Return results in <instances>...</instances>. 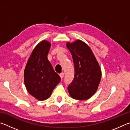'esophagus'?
<instances>
[{"instance_id": "1", "label": "esophagus", "mask_w": 130, "mask_h": 130, "mask_svg": "<svg viewBox=\"0 0 130 130\" xmlns=\"http://www.w3.org/2000/svg\"><path fill=\"white\" fill-rule=\"evenodd\" d=\"M60 77H61V78H62L63 77V76H64V73H60Z\"/></svg>"}]
</instances>
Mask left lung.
I'll use <instances>...</instances> for the list:
<instances>
[{
  "mask_svg": "<svg viewBox=\"0 0 130 130\" xmlns=\"http://www.w3.org/2000/svg\"><path fill=\"white\" fill-rule=\"evenodd\" d=\"M67 47L71 53L74 65L73 80L68 87L74 99L87 100L95 93L102 78V71L91 48L81 40Z\"/></svg>",
  "mask_w": 130,
  "mask_h": 130,
  "instance_id": "8db88e82",
  "label": "left lung"
}]
</instances>
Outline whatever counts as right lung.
Masks as SVG:
<instances>
[{
	"label": "right lung",
	"mask_w": 130,
	"mask_h": 130,
	"mask_svg": "<svg viewBox=\"0 0 130 130\" xmlns=\"http://www.w3.org/2000/svg\"><path fill=\"white\" fill-rule=\"evenodd\" d=\"M50 46L51 43L46 40L39 42L32 51L24 71L26 89L39 101L47 99L61 81L47 59Z\"/></svg>",
	"instance_id": "right-lung-1"
}]
</instances>
